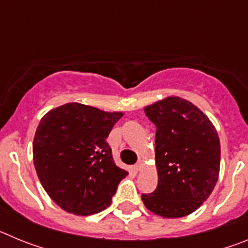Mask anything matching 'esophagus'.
<instances>
[{
	"instance_id": "obj_1",
	"label": "esophagus",
	"mask_w": 248,
	"mask_h": 248,
	"mask_svg": "<svg viewBox=\"0 0 248 248\" xmlns=\"http://www.w3.org/2000/svg\"><path fill=\"white\" fill-rule=\"evenodd\" d=\"M143 165H144V160L139 159V160H138L137 165H135V169H137L138 171H140V170H141V169H143Z\"/></svg>"
}]
</instances>
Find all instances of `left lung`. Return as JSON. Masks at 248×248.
I'll return each mask as SVG.
<instances>
[{"instance_id": "left-lung-1", "label": "left lung", "mask_w": 248, "mask_h": 248, "mask_svg": "<svg viewBox=\"0 0 248 248\" xmlns=\"http://www.w3.org/2000/svg\"><path fill=\"white\" fill-rule=\"evenodd\" d=\"M144 111L156 126L157 186L154 192L141 195V200L161 217L187 216L209 199L217 183V130L200 108L175 95L146 105Z\"/></svg>"}]
</instances>
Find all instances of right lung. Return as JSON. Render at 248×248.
I'll return each instance as SVG.
<instances>
[{"mask_svg":"<svg viewBox=\"0 0 248 248\" xmlns=\"http://www.w3.org/2000/svg\"><path fill=\"white\" fill-rule=\"evenodd\" d=\"M122 111L67 103L41 119L33 163L49 198L69 214L88 216L107 209L128 171L115 165L107 138Z\"/></svg>","mask_w":248,"mask_h":248,"instance_id":"obj_1","label":"right lung"}]
</instances>
